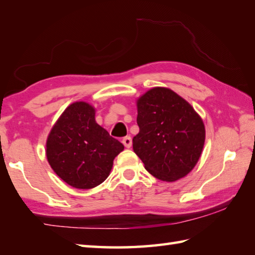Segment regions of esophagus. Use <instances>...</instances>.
I'll list each match as a JSON object with an SVG mask.
<instances>
[{"mask_svg": "<svg viewBox=\"0 0 255 255\" xmlns=\"http://www.w3.org/2000/svg\"><path fill=\"white\" fill-rule=\"evenodd\" d=\"M122 143H123V145L127 147V148H129V147L132 146V138H131V136H126V137H123V139H122Z\"/></svg>", "mask_w": 255, "mask_h": 255, "instance_id": "1", "label": "esophagus"}]
</instances>
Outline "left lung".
I'll return each mask as SVG.
<instances>
[{
  "label": "left lung",
  "instance_id": "obj_1",
  "mask_svg": "<svg viewBox=\"0 0 255 255\" xmlns=\"http://www.w3.org/2000/svg\"><path fill=\"white\" fill-rule=\"evenodd\" d=\"M136 121L139 132L133 137V150L150 174L172 182L194 168L205 128L183 98L168 88H152L137 100Z\"/></svg>",
  "mask_w": 255,
  "mask_h": 255
}]
</instances>
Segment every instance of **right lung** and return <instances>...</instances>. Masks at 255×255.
Masks as SVG:
<instances>
[{
	"instance_id": "add662e5",
	"label": "right lung",
	"mask_w": 255,
	"mask_h": 255,
	"mask_svg": "<svg viewBox=\"0 0 255 255\" xmlns=\"http://www.w3.org/2000/svg\"><path fill=\"white\" fill-rule=\"evenodd\" d=\"M124 146L95 121V109L86 103L67 107L47 140L51 168L67 184L92 189L108 178L115 157Z\"/></svg>"
}]
</instances>
